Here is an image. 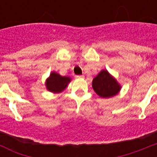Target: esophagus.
Segmentation results:
<instances>
[{"label": "esophagus", "mask_w": 157, "mask_h": 157, "mask_svg": "<svg viewBox=\"0 0 157 157\" xmlns=\"http://www.w3.org/2000/svg\"><path fill=\"white\" fill-rule=\"evenodd\" d=\"M76 78H84L85 77V76L84 75H80V76H76Z\"/></svg>", "instance_id": "obj_1"}]
</instances>
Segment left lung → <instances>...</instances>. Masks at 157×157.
<instances>
[{
  "instance_id": "left-lung-1",
  "label": "left lung",
  "mask_w": 157,
  "mask_h": 157,
  "mask_svg": "<svg viewBox=\"0 0 157 157\" xmlns=\"http://www.w3.org/2000/svg\"><path fill=\"white\" fill-rule=\"evenodd\" d=\"M94 90L101 98H111L119 93L121 86L117 80L107 71L102 70L92 82Z\"/></svg>"
}]
</instances>
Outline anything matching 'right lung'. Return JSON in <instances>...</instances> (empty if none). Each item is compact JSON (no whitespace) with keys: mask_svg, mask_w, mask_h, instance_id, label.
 <instances>
[{"mask_svg":"<svg viewBox=\"0 0 157 157\" xmlns=\"http://www.w3.org/2000/svg\"><path fill=\"white\" fill-rule=\"evenodd\" d=\"M71 81L68 76H62L55 71L51 72L50 77L45 81V86L48 90L53 93H60L63 91Z\"/></svg>","mask_w":157,"mask_h":157,"instance_id":"add662e5","label":"right lung"}]
</instances>
